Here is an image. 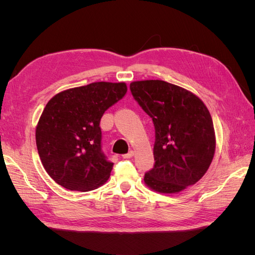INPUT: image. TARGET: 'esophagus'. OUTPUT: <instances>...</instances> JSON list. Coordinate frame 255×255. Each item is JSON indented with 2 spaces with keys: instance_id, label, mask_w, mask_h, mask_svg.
<instances>
[{
  "instance_id": "obj_1",
  "label": "esophagus",
  "mask_w": 255,
  "mask_h": 255,
  "mask_svg": "<svg viewBox=\"0 0 255 255\" xmlns=\"http://www.w3.org/2000/svg\"><path fill=\"white\" fill-rule=\"evenodd\" d=\"M133 156H134V151H129L128 153L123 154V155H122L123 158H130V157H133Z\"/></svg>"
}]
</instances>
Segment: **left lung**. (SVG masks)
Here are the masks:
<instances>
[{
	"mask_svg": "<svg viewBox=\"0 0 255 255\" xmlns=\"http://www.w3.org/2000/svg\"><path fill=\"white\" fill-rule=\"evenodd\" d=\"M129 89L155 128V164L144 174V184L160 194H176L196 184L216 149L213 120L202 100L159 80L132 82Z\"/></svg>",
	"mask_w": 255,
	"mask_h": 255,
	"instance_id": "8db88e82",
	"label": "left lung"
}]
</instances>
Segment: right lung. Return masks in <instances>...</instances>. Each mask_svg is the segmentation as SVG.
Returning <instances> with one entry per match:
<instances>
[{
    "instance_id": "add662e5",
    "label": "right lung",
    "mask_w": 255,
    "mask_h": 255,
    "mask_svg": "<svg viewBox=\"0 0 255 255\" xmlns=\"http://www.w3.org/2000/svg\"><path fill=\"white\" fill-rule=\"evenodd\" d=\"M126 83L96 82L54 96L36 127V144L43 168L60 186L89 191L103 185L113 163L101 149L100 121L127 94Z\"/></svg>"
}]
</instances>
